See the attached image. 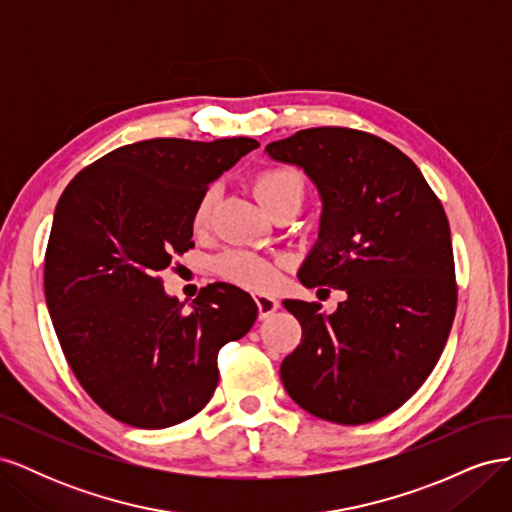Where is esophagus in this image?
Returning <instances> with one entry per match:
<instances>
[{"label":"esophagus","instance_id":"esophagus-1","mask_svg":"<svg viewBox=\"0 0 512 512\" xmlns=\"http://www.w3.org/2000/svg\"><path fill=\"white\" fill-rule=\"evenodd\" d=\"M254 301H256V307H258V318H269L271 314H275V309L280 307V301H277L275 297H271V294H254Z\"/></svg>","mask_w":512,"mask_h":512}]
</instances>
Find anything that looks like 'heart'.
I'll list each match as a JSON object with an SVG mask.
<instances>
[{
  "label": "heart",
  "instance_id": "heart-1",
  "mask_svg": "<svg viewBox=\"0 0 512 512\" xmlns=\"http://www.w3.org/2000/svg\"><path fill=\"white\" fill-rule=\"evenodd\" d=\"M254 192H256V198L260 200V205L269 211L275 203H282V200H299L301 203L303 181L297 170L292 168H286V166L267 168L256 177ZM213 203H215V190H207L196 205L194 228L200 230L207 226ZM215 267H218V273L226 277L228 282L252 288V290L269 288L277 277L275 262L269 256H262L250 250H230L218 258Z\"/></svg>",
  "mask_w": 512,
  "mask_h": 512
}]
</instances>
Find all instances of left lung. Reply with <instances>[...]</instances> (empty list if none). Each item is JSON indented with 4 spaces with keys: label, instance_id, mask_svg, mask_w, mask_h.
I'll list each match as a JSON object with an SVG mask.
<instances>
[{
    "label": "left lung",
    "instance_id": "8db88e82",
    "mask_svg": "<svg viewBox=\"0 0 512 512\" xmlns=\"http://www.w3.org/2000/svg\"><path fill=\"white\" fill-rule=\"evenodd\" d=\"M318 190V239L299 269L305 288L346 292L335 312L286 299L301 344L280 376L294 404L339 425L404 406L436 367L457 307L451 228L418 166L382 138L309 128L269 143Z\"/></svg>",
    "mask_w": 512,
    "mask_h": 512
}]
</instances>
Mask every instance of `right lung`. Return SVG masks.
<instances>
[{"label": "right lung", "mask_w": 512, "mask_h": 512, "mask_svg": "<svg viewBox=\"0 0 512 512\" xmlns=\"http://www.w3.org/2000/svg\"><path fill=\"white\" fill-rule=\"evenodd\" d=\"M260 143L151 138L76 175L55 207L44 258L46 307L83 389L117 421L177 425L207 406L218 352L258 316L245 290L215 282L185 303L160 273L194 245L209 183Z\"/></svg>", "instance_id": "1"}]
</instances>
